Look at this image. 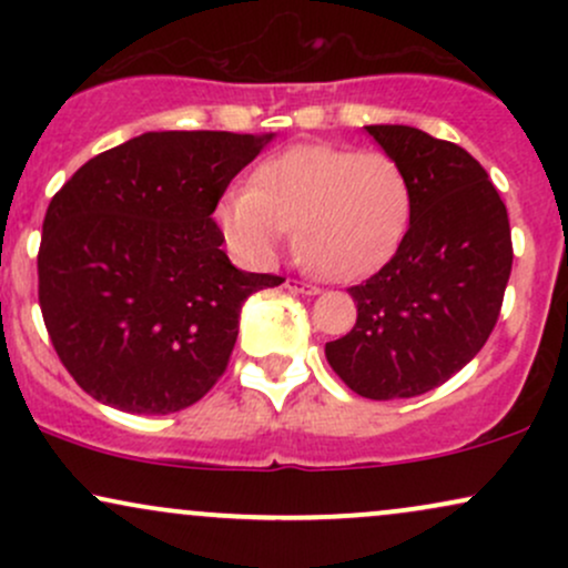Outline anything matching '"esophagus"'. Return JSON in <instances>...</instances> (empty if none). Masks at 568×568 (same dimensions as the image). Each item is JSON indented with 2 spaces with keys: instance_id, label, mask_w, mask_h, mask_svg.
<instances>
[{
  "instance_id": "1",
  "label": "esophagus",
  "mask_w": 568,
  "mask_h": 568,
  "mask_svg": "<svg viewBox=\"0 0 568 568\" xmlns=\"http://www.w3.org/2000/svg\"><path fill=\"white\" fill-rule=\"evenodd\" d=\"M285 288L296 291V293H306V296H315V293H321V288H317V285L304 283V280H296V277L285 280Z\"/></svg>"
}]
</instances>
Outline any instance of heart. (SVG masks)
Here are the masks:
<instances>
[{"label": "heart", "mask_w": 568, "mask_h": 568, "mask_svg": "<svg viewBox=\"0 0 568 568\" xmlns=\"http://www.w3.org/2000/svg\"><path fill=\"white\" fill-rule=\"evenodd\" d=\"M410 186L387 152L302 143L266 158L247 189L219 202L226 245L270 264L296 226V251L325 280H355L393 256L408 226Z\"/></svg>", "instance_id": "1"}]
</instances>
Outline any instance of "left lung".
<instances>
[{
	"instance_id": "obj_1",
	"label": "left lung",
	"mask_w": 568,
	"mask_h": 568,
	"mask_svg": "<svg viewBox=\"0 0 568 568\" xmlns=\"http://www.w3.org/2000/svg\"><path fill=\"white\" fill-rule=\"evenodd\" d=\"M410 186L395 256L349 293L357 323L325 344L352 393L400 400L440 387L478 355L513 270L507 207L478 160L408 125H368Z\"/></svg>"
}]
</instances>
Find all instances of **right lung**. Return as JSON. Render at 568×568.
I'll use <instances>...</instances> for the list:
<instances>
[{
  "label": "right lung",
  "instance_id": "add662e5",
  "mask_svg": "<svg viewBox=\"0 0 568 568\" xmlns=\"http://www.w3.org/2000/svg\"><path fill=\"white\" fill-rule=\"evenodd\" d=\"M272 135L165 130L88 160L50 200L37 272L44 328L88 395L128 414L189 408L224 376L251 293L213 221Z\"/></svg>",
  "mask_w": 568,
  "mask_h": 568
}]
</instances>
